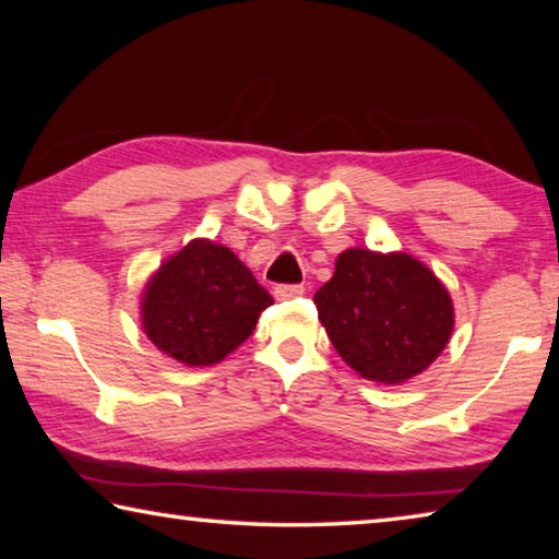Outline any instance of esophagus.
<instances>
[{
    "instance_id": "obj_1",
    "label": "esophagus",
    "mask_w": 559,
    "mask_h": 559,
    "mask_svg": "<svg viewBox=\"0 0 559 559\" xmlns=\"http://www.w3.org/2000/svg\"><path fill=\"white\" fill-rule=\"evenodd\" d=\"M306 293V288L302 286H276L273 288V296H276L278 300H290V298H298Z\"/></svg>"
}]
</instances>
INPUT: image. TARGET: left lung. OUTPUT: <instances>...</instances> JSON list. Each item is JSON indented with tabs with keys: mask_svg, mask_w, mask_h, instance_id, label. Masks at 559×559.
Segmentation results:
<instances>
[{
	"mask_svg": "<svg viewBox=\"0 0 559 559\" xmlns=\"http://www.w3.org/2000/svg\"><path fill=\"white\" fill-rule=\"evenodd\" d=\"M313 300L340 357L380 384L421 374L453 333L449 290L404 251H343Z\"/></svg>",
	"mask_w": 559,
	"mask_h": 559,
	"instance_id": "obj_1",
	"label": "left lung"
}]
</instances>
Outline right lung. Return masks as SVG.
Returning a JSON list of instances; mask_svg holds the SVG:
<instances>
[{
    "instance_id": "add662e5",
    "label": "right lung",
    "mask_w": 559,
    "mask_h": 559,
    "mask_svg": "<svg viewBox=\"0 0 559 559\" xmlns=\"http://www.w3.org/2000/svg\"><path fill=\"white\" fill-rule=\"evenodd\" d=\"M271 302L231 249L194 239L147 281L140 320L159 353L187 367H210L253 333Z\"/></svg>"
}]
</instances>
